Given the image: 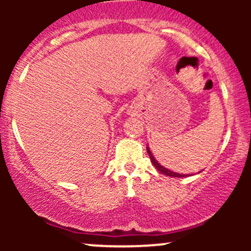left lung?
<instances>
[{"instance_id": "1", "label": "left lung", "mask_w": 251, "mask_h": 251, "mask_svg": "<svg viewBox=\"0 0 251 251\" xmlns=\"http://www.w3.org/2000/svg\"><path fill=\"white\" fill-rule=\"evenodd\" d=\"M146 150H148V153H149V155H150V159H151L152 164H153V165L155 166V169H157L158 171H159V172H162V174L166 175V176H170V177H186V176H188V175H180V174H177V172L170 171V170H168L166 168H164V166L160 165V164L158 163L157 160L154 159L153 154L151 153V151H150V149H149V148H146Z\"/></svg>"}]
</instances>
